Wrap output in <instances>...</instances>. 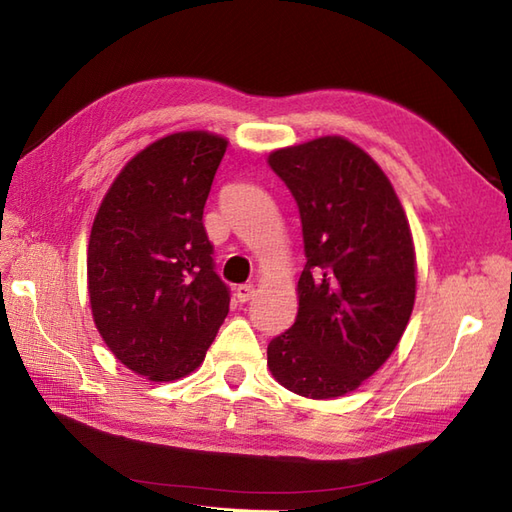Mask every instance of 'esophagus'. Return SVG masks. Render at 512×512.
Instances as JSON below:
<instances>
[{
    "mask_svg": "<svg viewBox=\"0 0 512 512\" xmlns=\"http://www.w3.org/2000/svg\"><path fill=\"white\" fill-rule=\"evenodd\" d=\"M235 297L239 303H246L255 297V286L253 284H242L235 288Z\"/></svg>",
    "mask_w": 512,
    "mask_h": 512,
    "instance_id": "34e87169",
    "label": "esophagus"
}]
</instances>
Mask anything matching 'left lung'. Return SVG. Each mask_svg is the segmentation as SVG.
Instances as JSON below:
<instances>
[{
    "mask_svg": "<svg viewBox=\"0 0 512 512\" xmlns=\"http://www.w3.org/2000/svg\"><path fill=\"white\" fill-rule=\"evenodd\" d=\"M297 200L306 266L297 319L268 343L279 385L312 400L350 394L396 350L416 301V246L385 171L345 136L273 149Z\"/></svg>",
    "mask_w": 512,
    "mask_h": 512,
    "instance_id": "left-lung-1",
    "label": "left lung"
}]
</instances>
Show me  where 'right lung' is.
<instances>
[{"label": "right lung", "instance_id": "add662e5", "mask_svg": "<svg viewBox=\"0 0 512 512\" xmlns=\"http://www.w3.org/2000/svg\"><path fill=\"white\" fill-rule=\"evenodd\" d=\"M228 140L191 129L140 149L107 189L88 244L96 330L134 374L195 372L228 314L202 213Z\"/></svg>", "mask_w": 512, "mask_h": 512}]
</instances>
